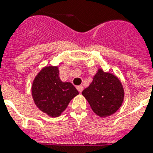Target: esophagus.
<instances>
[{
	"label": "esophagus",
	"instance_id": "obj_1",
	"mask_svg": "<svg viewBox=\"0 0 153 153\" xmlns=\"http://www.w3.org/2000/svg\"><path fill=\"white\" fill-rule=\"evenodd\" d=\"M77 89H78V91H79V93H82V91H83V87L82 86V85H79V86L77 87Z\"/></svg>",
	"mask_w": 153,
	"mask_h": 153
}]
</instances>
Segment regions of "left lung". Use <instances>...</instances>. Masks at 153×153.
<instances>
[{"label":"left lung","mask_w":153,"mask_h":153,"mask_svg":"<svg viewBox=\"0 0 153 153\" xmlns=\"http://www.w3.org/2000/svg\"><path fill=\"white\" fill-rule=\"evenodd\" d=\"M93 111L102 118H106L118 111L125 98V90L121 81L115 74L105 72L98 68L93 82L82 92Z\"/></svg>","instance_id":"obj_1"}]
</instances>
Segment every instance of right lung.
Segmentation results:
<instances>
[{
	"instance_id": "add662e5",
	"label": "right lung",
	"mask_w": 153,
	"mask_h": 153,
	"mask_svg": "<svg viewBox=\"0 0 153 153\" xmlns=\"http://www.w3.org/2000/svg\"><path fill=\"white\" fill-rule=\"evenodd\" d=\"M59 74V66L46 65L35 76L32 83L34 104L50 117L60 116L70 101L79 94L70 82L61 81Z\"/></svg>"
}]
</instances>
